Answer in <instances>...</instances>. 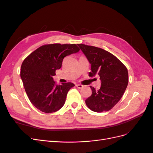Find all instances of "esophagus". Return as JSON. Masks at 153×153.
Instances as JSON below:
<instances>
[{
	"instance_id": "1",
	"label": "esophagus",
	"mask_w": 153,
	"mask_h": 153,
	"mask_svg": "<svg viewBox=\"0 0 153 153\" xmlns=\"http://www.w3.org/2000/svg\"><path fill=\"white\" fill-rule=\"evenodd\" d=\"M76 86L77 87L78 89H82V88L84 87V85H81V84H76Z\"/></svg>"
}]
</instances>
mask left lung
<instances>
[{
  "mask_svg": "<svg viewBox=\"0 0 153 153\" xmlns=\"http://www.w3.org/2000/svg\"><path fill=\"white\" fill-rule=\"evenodd\" d=\"M91 64L90 76L99 75L100 89L90 87L92 94L85 100L88 108L96 112L112 109L121 100L128 84V69L119 60L102 48L78 44Z\"/></svg>",
  "mask_w": 153,
  "mask_h": 153,
  "instance_id": "8db88e82",
  "label": "left lung"
}]
</instances>
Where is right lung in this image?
<instances>
[{"instance_id": "right-lung-1", "label": "right lung", "mask_w": 153, "mask_h": 153, "mask_svg": "<svg viewBox=\"0 0 153 153\" xmlns=\"http://www.w3.org/2000/svg\"><path fill=\"white\" fill-rule=\"evenodd\" d=\"M75 44H51L41 46L22 62L20 76L32 104L45 113H52L65 103L71 82L56 85L53 76L62 66L63 59L79 52Z\"/></svg>"}]
</instances>
